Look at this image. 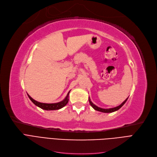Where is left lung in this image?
Segmentation results:
<instances>
[{
	"label": "left lung",
	"instance_id": "obj_1",
	"mask_svg": "<svg viewBox=\"0 0 157 157\" xmlns=\"http://www.w3.org/2000/svg\"><path fill=\"white\" fill-rule=\"evenodd\" d=\"M127 99H128V98L126 99L125 101H124L120 105H119V106H116V107H114V108H112V109H102V108L97 106L95 105H94V104L91 101L90 97H89V102H90V105H91V106H92L95 110L99 111V112H105V113H111V112H115V111H117V110L120 109V108L122 107L123 105L125 103L126 101H127Z\"/></svg>",
	"mask_w": 157,
	"mask_h": 157
}]
</instances>
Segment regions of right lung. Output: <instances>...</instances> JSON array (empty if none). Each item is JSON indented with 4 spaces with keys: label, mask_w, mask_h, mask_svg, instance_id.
<instances>
[{
    "label": "right lung",
    "mask_w": 157,
    "mask_h": 157,
    "mask_svg": "<svg viewBox=\"0 0 157 157\" xmlns=\"http://www.w3.org/2000/svg\"><path fill=\"white\" fill-rule=\"evenodd\" d=\"M69 92H70V91L68 92L67 96L66 97V98H65L63 101L56 102V103H43V102H37L36 100L33 99L29 94H27V95H28L29 99L31 100V101L37 106L41 108V109L46 110H55L60 109L67 104V102L69 101Z\"/></svg>",
    "instance_id": "add662e5"
}]
</instances>
